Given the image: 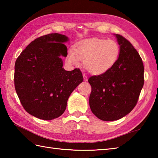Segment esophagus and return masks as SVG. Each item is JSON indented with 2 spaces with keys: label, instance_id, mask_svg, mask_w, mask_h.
<instances>
[{
  "label": "esophagus",
  "instance_id": "obj_1",
  "mask_svg": "<svg viewBox=\"0 0 158 158\" xmlns=\"http://www.w3.org/2000/svg\"><path fill=\"white\" fill-rule=\"evenodd\" d=\"M83 80H84V81H88V77H87L85 74H83Z\"/></svg>",
  "mask_w": 158,
  "mask_h": 158
}]
</instances>
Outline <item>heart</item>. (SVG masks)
Returning <instances> with one entry per match:
<instances>
[{"label": "heart", "instance_id": "1", "mask_svg": "<svg viewBox=\"0 0 158 158\" xmlns=\"http://www.w3.org/2000/svg\"><path fill=\"white\" fill-rule=\"evenodd\" d=\"M120 52L119 46L114 40L100 38L84 39L77 43L73 51L67 56L69 64L77 66L80 60L88 71L94 75L106 73L117 62Z\"/></svg>", "mask_w": 158, "mask_h": 158}]
</instances>
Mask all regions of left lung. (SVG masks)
Instances as JSON below:
<instances>
[{"mask_svg": "<svg viewBox=\"0 0 158 158\" xmlns=\"http://www.w3.org/2000/svg\"><path fill=\"white\" fill-rule=\"evenodd\" d=\"M113 35L120 48L117 62L108 71L88 79L90 109L107 122L122 118L134 109L144 84V66L138 52L122 36Z\"/></svg>", "mask_w": 158, "mask_h": 158, "instance_id": "1", "label": "left lung"}]
</instances>
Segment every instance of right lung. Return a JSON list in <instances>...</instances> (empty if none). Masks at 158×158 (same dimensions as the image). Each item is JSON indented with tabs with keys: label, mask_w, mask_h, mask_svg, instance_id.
Segmentation results:
<instances>
[{
	"label": "right lung",
	"mask_w": 158,
	"mask_h": 158,
	"mask_svg": "<svg viewBox=\"0 0 158 158\" xmlns=\"http://www.w3.org/2000/svg\"><path fill=\"white\" fill-rule=\"evenodd\" d=\"M69 37L58 33L41 36L21 53L15 64L14 83L18 98L31 115L52 120L62 115L70 95L83 80L79 69L67 71L62 57Z\"/></svg>",
	"instance_id": "obj_1"
}]
</instances>
